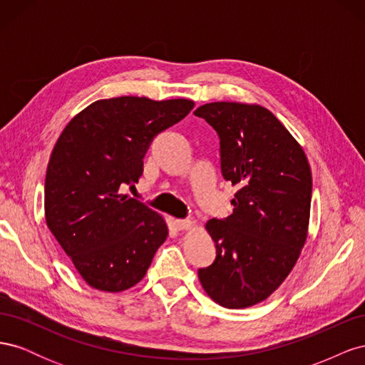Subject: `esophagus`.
Segmentation results:
<instances>
[{
    "label": "esophagus",
    "instance_id": "obj_1",
    "mask_svg": "<svg viewBox=\"0 0 365 365\" xmlns=\"http://www.w3.org/2000/svg\"><path fill=\"white\" fill-rule=\"evenodd\" d=\"M173 225L176 230H189L192 228L195 224L192 222V220H182V219H175L173 220Z\"/></svg>",
    "mask_w": 365,
    "mask_h": 365
}]
</instances>
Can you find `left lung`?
<instances>
[{
  "instance_id": "1",
  "label": "left lung",
  "mask_w": 365,
  "mask_h": 365,
  "mask_svg": "<svg viewBox=\"0 0 365 365\" xmlns=\"http://www.w3.org/2000/svg\"><path fill=\"white\" fill-rule=\"evenodd\" d=\"M195 115L220 138V168L237 187L233 215L212 219L216 260L200 269L205 294L220 306L262 303L288 277L309 235L312 172L306 153L269 109L213 102Z\"/></svg>"
}]
</instances>
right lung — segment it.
<instances>
[{
    "label": "right lung",
    "instance_id": "1",
    "mask_svg": "<svg viewBox=\"0 0 365 365\" xmlns=\"http://www.w3.org/2000/svg\"><path fill=\"white\" fill-rule=\"evenodd\" d=\"M193 106L189 98H102L63 128L47 165L46 222L91 288L135 286L168 239L165 219L120 189L138 182L152 138Z\"/></svg>",
    "mask_w": 365,
    "mask_h": 365
}]
</instances>
